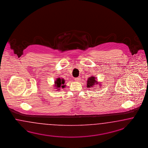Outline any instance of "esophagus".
<instances>
[{
  "label": "esophagus",
  "mask_w": 148,
  "mask_h": 148,
  "mask_svg": "<svg viewBox=\"0 0 148 148\" xmlns=\"http://www.w3.org/2000/svg\"><path fill=\"white\" fill-rule=\"evenodd\" d=\"M75 80L76 82H79L80 80V77H75Z\"/></svg>",
  "instance_id": "34e87169"
}]
</instances>
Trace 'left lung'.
I'll return each mask as SVG.
<instances>
[{"label":"left lung","instance_id":"obj_1","mask_svg":"<svg viewBox=\"0 0 148 148\" xmlns=\"http://www.w3.org/2000/svg\"><path fill=\"white\" fill-rule=\"evenodd\" d=\"M98 83L99 82H97L95 77H89V79H88V80H87V88L92 87L94 85H95V84H98Z\"/></svg>","mask_w":148,"mask_h":148}]
</instances>
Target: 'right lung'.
<instances>
[{"mask_svg":"<svg viewBox=\"0 0 148 148\" xmlns=\"http://www.w3.org/2000/svg\"><path fill=\"white\" fill-rule=\"evenodd\" d=\"M55 86L57 89L59 90L60 88H64L65 85H64V83H65V80L63 79H60V78H57L56 79V80L55 81Z\"/></svg>","mask_w":148,"mask_h":148,"instance_id":"1","label":"right lung"}]
</instances>
